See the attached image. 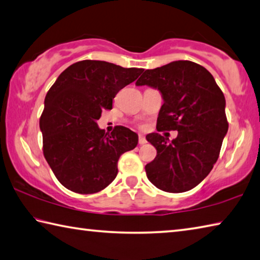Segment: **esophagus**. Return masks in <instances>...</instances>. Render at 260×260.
<instances>
[{"instance_id": "1", "label": "esophagus", "mask_w": 260, "mask_h": 260, "mask_svg": "<svg viewBox=\"0 0 260 260\" xmlns=\"http://www.w3.org/2000/svg\"><path fill=\"white\" fill-rule=\"evenodd\" d=\"M145 143H146L145 138H144V136H143L142 134H140V135H139V144L143 145V144H145Z\"/></svg>"}]
</instances>
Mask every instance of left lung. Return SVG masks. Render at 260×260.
I'll return each mask as SVG.
<instances>
[{
  "label": "left lung",
  "instance_id": "1",
  "mask_svg": "<svg viewBox=\"0 0 260 260\" xmlns=\"http://www.w3.org/2000/svg\"><path fill=\"white\" fill-rule=\"evenodd\" d=\"M136 85L161 93L158 131L178 132L172 142L159 133L146 135L157 149L153 161L145 166L146 176L162 191L191 190L210 173L228 133L223 92L208 70L187 60L145 70Z\"/></svg>",
  "mask_w": 260,
  "mask_h": 260
}]
</instances>
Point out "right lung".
I'll return each instance as SVG.
<instances>
[{
  "mask_svg": "<svg viewBox=\"0 0 260 260\" xmlns=\"http://www.w3.org/2000/svg\"><path fill=\"white\" fill-rule=\"evenodd\" d=\"M143 69L83 60L63 70L45 96L40 119L43 153L58 181L68 190L91 194L103 190L118 173V159L133 150L139 136L124 126L111 134L98 126L103 109Z\"/></svg>",
  "mask_w": 260,
  "mask_h": 260,
  "instance_id": "right-lung-1",
  "label": "right lung"
}]
</instances>
